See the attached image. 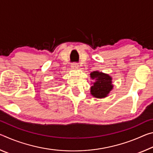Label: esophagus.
<instances>
[{
  "label": "esophagus",
  "mask_w": 153,
  "mask_h": 153,
  "mask_svg": "<svg viewBox=\"0 0 153 153\" xmlns=\"http://www.w3.org/2000/svg\"><path fill=\"white\" fill-rule=\"evenodd\" d=\"M71 68L74 69V70H77V69H79V65L77 63H72L71 64Z\"/></svg>",
  "instance_id": "esophagus-1"
}]
</instances>
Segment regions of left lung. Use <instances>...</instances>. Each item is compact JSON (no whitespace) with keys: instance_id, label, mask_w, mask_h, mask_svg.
Segmentation results:
<instances>
[{"instance_id":"obj_1","label":"left lung","mask_w":153,"mask_h":153,"mask_svg":"<svg viewBox=\"0 0 153 153\" xmlns=\"http://www.w3.org/2000/svg\"><path fill=\"white\" fill-rule=\"evenodd\" d=\"M90 78L94 80L90 87V94L93 97L103 98L108 97L113 88L112 77L101 71H94L90 74Z\"/></svg>"}]
</instances>
